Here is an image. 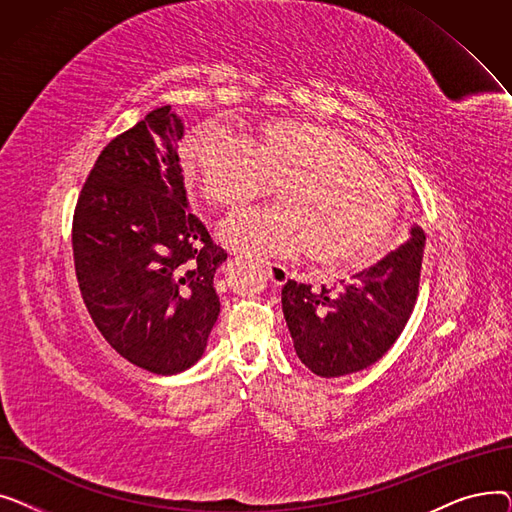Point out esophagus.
I'll return each mask as SVG.
<instances>
[{
	"instance_id": "esophagus-1",
	"label": "esophagus",
	"mask_w": 512,
	"mask_h": 512,
	"mask_svg": "<svg viewBox=\"0 0 512 512\" xmlns=\"http://www.w3.org/2000/svg\"><path fill=\"white\" fill-rule=\"evenodd\" d=\"M263 267H265V274H267V278H270V282L274 284V286H284L286 284V280H288V270L284 265H280V263H263Z\"/></svg>"
}]
</instances>
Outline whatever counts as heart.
I'll use <instances>...</instances> for the list:
<instances>
[{"instance_id": "obj_1", "label": "heart", "mask_w": 512, "mask_h": 512, "mask_svg": "<svg viewBox=\"0 0 512 512\" xmlns=\"http://www.w3.org/2000/svg\"><path fill=\"white\" fill-rule=\"evenodd\" d=\"M188 184L213 207L238 209L278 184L280 205L228 218L232 249L294 257L328 272H355L378 257L392 230L398 193L346 132L305 120H272L240 141L195 128L182 143Z\"/></svg>"}]
</instances>
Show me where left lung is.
<instances>
[{
	"label": "left lung",
	"instance_id": "1",
	"mask_svg": "<svg viewBox=\"0 0 512 512\" xmlns=\"http://www.w3.org/2000/svg\"><path fill=\"white\" fill-rule=\"evenodd\" d=\"M425 234L413 226L405 245L338 290L288 280L282 311L299 359L321 378H340L380 361L413 313Z\"/></svg>",
	"mask_w": 512,
	"mask_h": 512
}]
</instances>
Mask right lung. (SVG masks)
I'll list each match as a JSON object with an SVG mask.
<instances>
[{
  "instance_id": "right-lung-1",
  "label": "right lung",
  "mask_w": 512,
  "mask_h": 512,
  "mask_svg": "<svg viewBox=\"0 0 512 512\" xmlns=\"http://www.w3.org/2000/svg\"><path fill=\"white\" fill-rule=\"evenodd\" d=\"M164 105L97 157L72 220L80 294L101 336L132 365L174 375L195 365L220 315L226 251L188 211L178 141Z\"/></svg>"
}]
</instances>
